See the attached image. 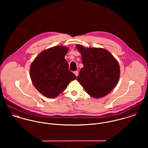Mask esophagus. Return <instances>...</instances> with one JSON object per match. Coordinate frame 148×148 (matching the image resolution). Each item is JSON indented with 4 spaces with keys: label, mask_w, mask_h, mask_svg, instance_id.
<instances>
[{
    "label": "esophagus",
    "mask_w": 148,
    "mask_h": 148,
    "mask_svg": "<svg viewBox=\"0 0 148 148\" xmlns=\"http://www.w3.org/2000/svg\"><path fill=\"white\" fill-rule=\"evenodd\" d=\"M74 74L76 75V76H78V75H79V72H78V71H75V72H74Z\"/></svg>",
    "instance_id": "obj_1"
}]
</instances>
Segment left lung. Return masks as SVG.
Here are the masks:
<instances>
[{"mask_svg": "<svg viewBox=\"0 0 148 148\" xmlns=\"http://www.w3.org/2000/svg\"><path fill=\"white\" fill-rule=\"evenodd\" d=\"M76 47L84 65L77 81L90 96L96 99L105 96L119 82L120 70L117 61L103 48H87L81 45Z\"/></svg>", "mask_w": 148, "mask_h": 148, "instance_id": "obj_1", "label": "left lung"}]
</instances>
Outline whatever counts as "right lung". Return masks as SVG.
<instances>
[{
  "label": "right lung",
  "mask_w": 148,
  "mask_h": 148,
  "mask_svg": "<svg viewBox=\"0 0 148 148\" xmlns=\"http://www.w3.org/2000/svg\"><path fill=\"white\" fill-rule=\"evenodd\" d=\"M68 49L56 46L41 52L30 67V76L36 89L48 98H55L76 79L65 59Z\"/></svg>",
  "instance_id": "obj_1"
}]
</instances>
